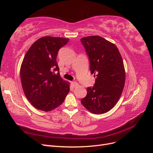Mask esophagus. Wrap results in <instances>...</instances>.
Here are the masks:
<instances>
[{
    "label": "esophagus",
    "instance_id": "34e87169",
    "mask_svg": "<svg viewBox=\"0 0 153 153\" xmlns=\"http://www.w3.org/2000/svg\"><path fill=\"white\" fill-rule=\"evenodd\" d=\"M71 85H73V87H77L78 85V84L76 82H71Z\"/></svg>",
    "mask_w": 153,
    "mask_h": 153
}]
</instances>
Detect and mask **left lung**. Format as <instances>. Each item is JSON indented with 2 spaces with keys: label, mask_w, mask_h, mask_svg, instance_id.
<instances>
[{
  "label": "left lung",
  "mask_w": 153,
  "mask_h": 153,
  "mask_svg": "<svg viewBox=\"0 0 153 153\" xmlns=\"http://www.w3.org/2000/svg\"><path fill=\"white\" fill-rule=\"evenodd\" d=\"M80 41L89 57L91 74L96 78L94 86L87 87L81 103L92 114H103L114 107L123 91V59L116 46L100 36H87Z\"/></svg>",
  "instance_id": "1"
}]
</instances>
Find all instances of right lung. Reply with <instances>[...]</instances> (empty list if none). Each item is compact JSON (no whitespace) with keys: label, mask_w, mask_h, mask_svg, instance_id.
<instances>
[{"label":"right lung","mask_w":153,"mask_h":153,"mask_svg":"<svg viewBox=\"0 0 153 153\" xmlns=\"http://www.w3.org/2000/svg\"><path fill=\"white\" fill-rule=\"evenodd\" d=\"M68 38L45 36L27 51L20 68L23 90L37 109L49 112L61 105L69 91V84L60 76L56 61L59 49ZM58 73H56V72Z\"/></svg>","instance_id":"add662e5"}]
</instances>
